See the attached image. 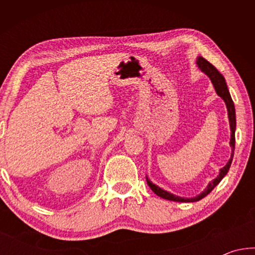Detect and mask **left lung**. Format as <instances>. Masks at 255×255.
<instances>
[{
    "instance_id": "left-lung-1",
    "label": "left lung",
    "mask_w": 255,
    "mask_h": 255,
    "mask_svg": "<svg viewBox=\"0 0 255 255\" xmlns=\"http://www.w3.org/2000/svg\"><path fill=\"white\" fill-rule=\"evenodd\" d=\"M197 65L199 67V70L205 73V74L209 77L211 83L214 85V89L217 96L221 97L224 102H225L226 108H227V114H228V122H230V128H231V140H230V146L232 147V154H231V158L228 159V162L223 169L219 170V174L216 176V179H214L211 182L208 183L207 188L204 190V191L200 192L199 195L193 197V198H184V197H180V196H175L173 193H171L166 190H164L162 188H159L158 185L154 184L152 181H150L147 176H146V181H147L148 187L152 189V191L157 195L158 197L163 198V199L166 200H172V201H179V202H195V201H199L202 198H205L208 193L211 192L216 185H217L221 181L223 180L224 176L227 174L228 170H230L231 164L233 161V157H234V149H235V129H236V115H235V106L234 102L232 100V97L230 94V91H228L226 81L224 79V76L219 73L216 68L211 65V64L206 60L205 58H202L201 56L197 58Z\"/></svg>"
}]
</instances>
